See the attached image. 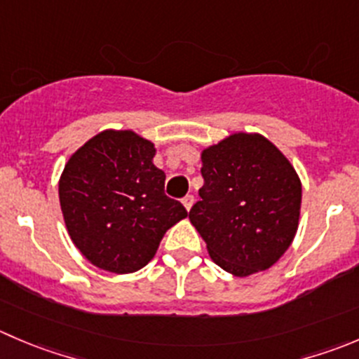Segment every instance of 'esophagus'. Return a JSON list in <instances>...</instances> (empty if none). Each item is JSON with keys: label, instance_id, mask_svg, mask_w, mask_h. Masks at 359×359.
Listing matches in <instances>:
<instances>
[{"label": "esophagus", "instance_id": "esophagus-1", "mask_svg": "<svg viewBox=\"0 0 359 359\" xmlns=\"http://www.w3.org/2000/svg\"><path fill=\"white\" fill-rule=\"evenodd\" d=\"M182 203H184V207H186V210H191V207H193V203H194L193 194H187V196L182 200Z\"/></svg>", "mask_w": 359, "mask_h": 359}]
</instances>
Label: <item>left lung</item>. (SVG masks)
Instances as JSON below:
<instances>
[{"label": "left lung", "mask_w": 359, "mask_h": 359, "mask_svg": "<svg viewBox=\"0 0 359 359\" xmlns=\"http://www.w3.org/2000/svg\"><path fill=\"white\" fill-rule=\"evenodd\" d=\"M203 187L189 212L208 256L235 277L264 272L297 235L302 182L259 133H233L201 151Z\"/></svg>", "instance_id": "1"}]
</instances>
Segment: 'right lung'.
<instances>
[{
  "mask_svg": "<svg viewBox=\"0 0 359 359\" xmlns=\"http://www.w3.org/2000/svg\"><path fill=\"white\" fill-rule=\"evenodd\" d=\"M156 147L131 130H105L76 149L59 179L66 229L89 263L133 273L156 256L172 226L187 217L165 194Z\"/></svg>",
  "mask_w": 359,
  "mask_h": 359,
  "instance_id": "obj_1",
  "label": "right lung"
}]
</instances>
